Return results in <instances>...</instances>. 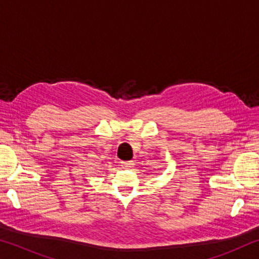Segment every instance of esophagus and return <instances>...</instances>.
<instances>
[{"label":"esophagus","instance_id":"obj_1","mask_svg":"<svg viewBox=\"0 0 259 259\" xmlns=\"http://www.w3.org/2000/svg\"><path fill=\"white\" fill-rule=\"evenodd\" d=\"M135 164L134 161H125V162H121V165L124 166V168H130Z\"/></svg>","mask_w":259,"mask_h":259}]
</instances>
